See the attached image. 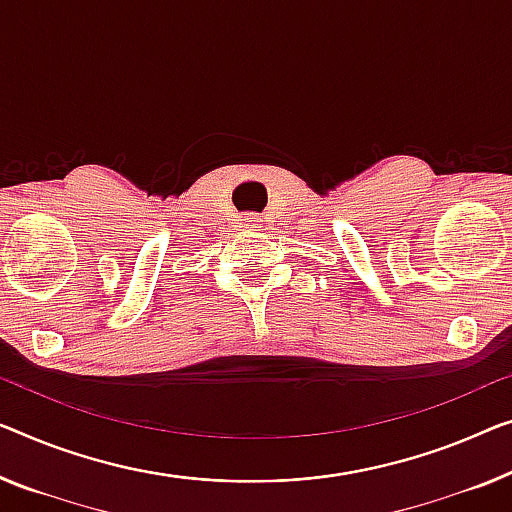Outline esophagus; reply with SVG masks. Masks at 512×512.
Instances as JSON below:
<instances>
[{
    "label": "esophagus",
    "instance_id": "esophagus-1",
    "mask_svg": "<svg viewBox=\"0 0 512 512\" xmlns=\"http://www.w3.org/2000/svg\"><path fill=\"white\" fill-rule=\"evenodd\" d=\"M248 223H250V220H248Z\"/></svg>",
    "mask_w": 512,
    "mask_h": 512
}]
</instances>
